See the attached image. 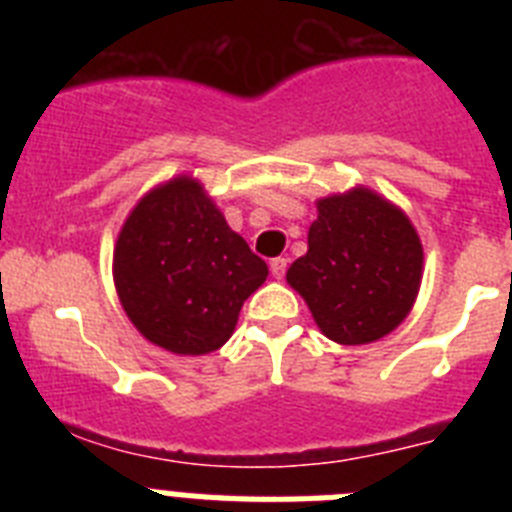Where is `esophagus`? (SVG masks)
Listing matches in <instances>:
<instances>
[{"label": "esophagus", "instance_id": "1", "mask_svg": "<svg viewBox=\"0 0 512 512\" xmlns=\"http://www.w3.org/2000/svg\"><path fill=\"white\" fill-rule=\"evenodd\" d=\"M269 269H271V274H274V277L282 279L284 274H287V259H284V256H277V259H271Z\"/></svg>", "mask_w": 512, "mask_h": 512}]
</instances>
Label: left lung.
<instances>
[{
    "instance_id": "obj_1",
    "label": "left lung",
    "mask_w": 512,
    "mask_h": 512,
    "mask_svg": "<svg viewBox=\"0 0 512 512\" xmlns=\"http://www.w3.org/2000/svg\"><path fill=\"white\" fill-rule=\"evenodd\" d=\"M423 277V246L408 215L366 187L318 200L307 253L287 282L323 336L343 346L384 338L408 318Z\"/></svg>"
}]
</instances>
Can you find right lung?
I'll use <instances>...</instances> for the list:
<instances>
[{
	"mask_svg": "<svg viewBox=\"0 0 512 512\" xmlns=\"http://www.w3.org/2000/svg\"><path fill=\"white\" fill-rule=\"evenodd\" d=\"M117 297L151 343L179 356L217 351L269 266L233 233L192 176L143 197L122 225L112 259Z\"/></svg>",
	"mask_w": 512,
	"mask_h": 512,
	"instance_id": "obj_1",
	"label": "right lung"
}]
</instances>
